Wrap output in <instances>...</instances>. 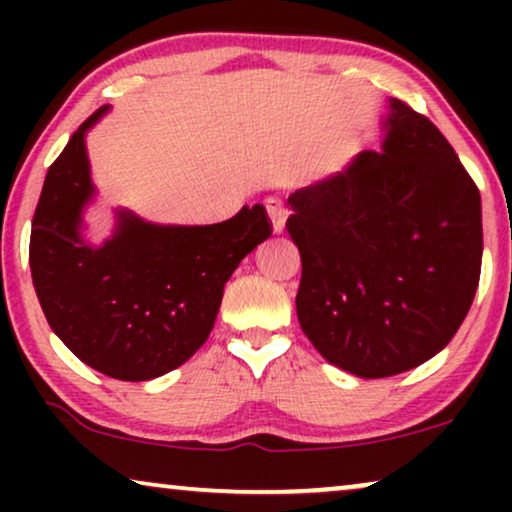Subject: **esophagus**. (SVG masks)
Listing matches in <instances>:
<instances>
[{
  "mask_svg": "<svg viewBox=\"0 0 512 512\" xmlns=\"http://www.w3.org/2000/svg\"><path fill=\"white\" fill-rule=\"evenodd\" d=\"M265 209H268V216H270V223H272V233H284V226H286V209L279 200L270 198L265 202Z\"/></svg>",
  "mask_w": 512,
  "mask_h": 512,
  "instance_id": "esophagus-1",
  "label": "esophagus"
}]
</instances>
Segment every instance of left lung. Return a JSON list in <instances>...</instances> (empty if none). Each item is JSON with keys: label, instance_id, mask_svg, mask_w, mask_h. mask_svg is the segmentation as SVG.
Returning <instances> with one entry per match:
<instances>
[{"label": "left lung", "instance_id": "8db88e82", "mask_svg": "<svg viewBox=\"0 0 512 512\" xmlns=\"http://www.w3.org/2000/svg\"><path fill=\"white\" fill-rule=\"evenodd\" d=\"M382 151L289 195L303 261L296 312L356 377L422 366L459 331L482 265L480 191L429 118L389 100Z\"/></svg>", "mask_w": 512, "mask_h": 512}]
</instances>
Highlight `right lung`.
<instances>
[{
	"label": "right lung",
	"mask_w": 512,
	"mask_h": 512,
	"mask_svg": "<svg viewBox=\"0 0 512 512\" xmlns=\"http://www.w3.org/2000/svg\"><path fill=\"white\" fill-rule=\"evenodd\" d=\"M97 109L48 167L32 219L30 268L41 310L69 352L125 382L186 363L212 333L223 286L272 228L263 205L214 226H160L116 209L100 247L83 237L95 198L86 132Z\"/></svg>",
	"instance_id": "obj_1"
}]
</instances>
